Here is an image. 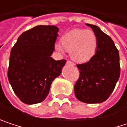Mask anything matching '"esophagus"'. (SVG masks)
Masks as SVG:
<instances>
[{
  "instance_id": "1",
  "label": "esophagus",
  "mask_w": 127,
  "mask_h": 127,
  "mask_svg": "<svg viewBox=\"0 0 127 127\" xmlns=\"http://www.w3.org/2000/svg\"><path fill=\"white\" fill-rule=\"evenodd\" d=\"M67 64L70 65V66H74V65H75L74 63H72V62H70V61H67Z\"/></svg>"
}]
</instances>
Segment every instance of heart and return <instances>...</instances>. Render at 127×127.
Segmentation results:
<instances>
[{
    "mask_svg": "<svg viewBox=\"0 0 127 127\" xmlns=\"http://www.w3.org/2000/svg\"><path fill=\"white\" fill-rule=\"evenodd\" d=\"M97 47V38L90 30L74 29L65 34L61 43H57L54 48L63 54L64 50L70 52L73 60L79 63L89 61L95 54Z\"/></svg>",
    "mask_w": 127,
    "mask_h": 127,
    "instance_id": "1",
    "label": "heart"
}]
</instances>
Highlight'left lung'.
Returning a JSON list of instances; mask_svg holds the SVG:
<instances>
[{"mask_svg":"<svg viewBox=\"0 0 127 127\" xmlns=\"http://www.w3.org/2000/svg\"><path fill=\"white\" fill-rule=\"evenodd\" d=\"M86 25L96 36L97 47L88 63L76 65L80 75L74 85V93L80 101L98 104L109 98L119 79V53L113 39L99 27Z\"/></svg>","mask_w":127,"mask_h":127,"instance_id":"8db88e82","label":"left lung"}]
</instances>
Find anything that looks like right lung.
<instances>
[{"label": "right lung", "instance_id": "right-lung-1", "mask_svg": "<svg viewBox=\"0 0 127 127\" xmlns=\"http://www.w3.org/2000/svg\"><path fill=\"white\" fill-rule=\"evenodd\" d=\"M58 32L55 26H37L23 32L11 51L8 79L16 95L26 104L45 99L66 63L51 57Z\"/></svg>", "mask_w": 127, "mask_h": 127}]
</instances>
